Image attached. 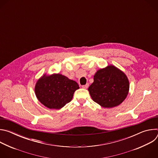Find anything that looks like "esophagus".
I'll return each instance as SVG.
<instances>
[{"mask_svg": "<svg viewBox=\"0 0 158 158\" xmlns=\"http://www.w3.org/2000/svg\"><path fill=\"white\" fill-rule=\"evenodd\" d=\"M88 87H89V84H86L85 85H84L82 86V87L83 89H87Z\"/></svg>", "mask_w": 158, "mask_h": 158, "instance_id": "1", "label": "esophagus"}]
</instances>
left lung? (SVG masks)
I'll list each match as a JSON object with an SVG mask.
<instances>
[{
    "label": "left lung",
    "mask_w": 158,
    "mask_h": 158,
    "mask_svg": "<svg viewBox=\"0 0 158 158\" xmlns=\"http://www.w3.org/2000/svg\"><path fill=\"white\" fill-rule=\"evenodd\" d=\"M129 83L125 74L114 65L97 71L88 88L93 100L105 108L121 104L128 94Z\"/></svg>",
    "instance_id": "left-lung-1"
}]
</instances>
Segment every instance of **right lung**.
Listing matches in <instances>:
<instances>
[{"label": "right lung", "mask_w": 158, "mask_h": 158, "mask_svg": "<svg viewBox=\"0 0 158 158\" xmlns=\"http://www.w3.org/2000/svg\"><path fill=\"white\" fill-rule=\"evenodd\" d=\"M78 84L59 74L42 76L35 86L38 100L49 109H59L71 102Z\"/></svg>", "instance_id": "right-lung-1"}]
</instances>
